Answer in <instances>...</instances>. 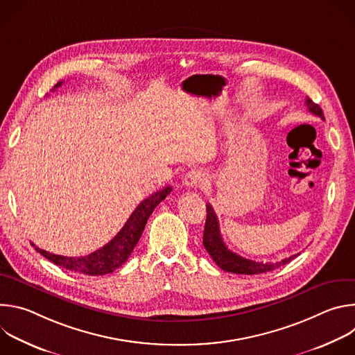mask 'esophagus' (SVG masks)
Returning <instances> with one entry per match:
<instances>
[{"mask_svg":"<svg viewBox=\"0 0 355 355\" xmlns=\"http://www.w3.org/2000/svg\"><path fill=\"white\" fill-rule=\"evenodd\" d=\"M205 181V175L202 174L199 170H191L185 178H184V185L188 188H198Z\"/></svg>","mask_w":355,"mask_h":355,"instance_id":"obj_1","label":"esophagus"}]
</instances>
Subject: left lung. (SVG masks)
Instances as JSON below:
<instances>
[{
  "label": "left lung",
  "instance_id": "8db88e82",
  "mask_svg": "<svg viewBox=\"0 0 355 355\" xmlns=\"http://www.w3.org/2000/svg\"><path fill=\"white\" fill-rule=\"evenodd\" d=\"M306 105L309 112L313 115L324 119L322 108L315 104L311 98H306ZM204 247L209 252V256L214 259V261L227 272L233 274H263L268 271H274L275 268H279L285 264H288L291 260H293L297 254H293L288 259H284L278 263H257L252 260H247L236 252L230 251L226 244L223 243V239L220 236L219 230V220L214 211V208L208 204L207 205V222H205V230H204Z\"/></svg>",
  "mask_w": 355,
  "mask_h": 355
}]
</instances>
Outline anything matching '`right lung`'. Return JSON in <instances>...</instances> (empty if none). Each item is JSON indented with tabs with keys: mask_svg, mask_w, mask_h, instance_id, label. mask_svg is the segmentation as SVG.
Segmentation results:
<instances>
[{
	"mask_svg": "<svg viewBox=\"0 0 355 355\" xmlns=\"http://www.w3.org/2000/svg\"><path fill=\"white\" fill-rule=\"evenodd\" d=\"M60 85L62 83H58L55 88ZM171 189H173L171 187H166L155 193H151L148 198L140 202L137 208L130 215V218L128 219V222L125 223V226L121 229V232L104 247H101L99 250L91 252L88 256L64 257V256L52 254V252L44 251L39 247H35V248L43 257H46L56 266H60L62 268H66L69 271H74L85 275L111 274L116 268L122 267V264L129 259L135 245L137 244L144 230L147 219L150 218L151 214H153L155 208L160 204V202L171 192Z\"/></svg>",
	"mask_w": 355,
	"mask_h": 355,
	"instance_id": "obj_1",
	"label": "right lung"
}]
</instances>
